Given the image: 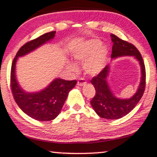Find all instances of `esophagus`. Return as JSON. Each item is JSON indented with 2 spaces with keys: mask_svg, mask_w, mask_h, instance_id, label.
I'll return each instance as SVG.
<instances>
[{
  "mask_svg": "<svg viewBox=\"0 0 157 157\" xmlns=\"http://www.w3.org/2000/svg\"><path fill=\"white\" fill-rule=\"evenodd\" d=\"M86 83V80H84L83 78H80V79H79L78 81H77V85L79 86H82L85 85Z\"/></svg>",
  "mask_w": 157,
  "mask_h": 157,
  "instance_id": "1",
  "label": "esophagus"
}]
</instances>
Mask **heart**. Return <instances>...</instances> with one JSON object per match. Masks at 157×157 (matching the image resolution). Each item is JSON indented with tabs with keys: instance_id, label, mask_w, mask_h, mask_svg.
I'll list each match as a JSON object with an SVG mask.
<instances>
[{
	"instance_id": "1",
	"label": "heart",
	"mask_w": 157,
	"mask_h": 157,
	"mask_svg": "<svg viewBox=\"0 0 157 157\" xmlns=\"http://www.w3.org/2000/svg\"><path fill=\"white\" fill-rule=\"evenodd\" d=\"M109 55V48L102 44L98 39H89L80 43L72 53L76 61L84 62L83 69L89 75L101 73L106 65ZM66 67L71 72H77L78 67L75 63L67 62Z\"/></svg>"
}]
</instances>
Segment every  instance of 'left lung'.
Masks as SVG:
<instances>
[{
    "mask_svg": "<svg viewBox=\"0 0 157 157\" xmlns=\"http://www.w3.org/2000/svg\"><path fill=\"white\" fill-rule=\"evenodd\" d=\"M110 36L113 43L112 59H115L121 56H132L139 62L141 68L139 86L135 94L129 98L116 97L110 89L108 83V78L111 71L110 65H106L101 73L91 80L96 91L95 96L91 101V105L94 112L101 118L116 120L128 114L142 98L145 87V67L142 55L135 46L119 39L114 34H110Z\"/></svg>",
    "mask_w": 157,
    "mask_h": 157,
    "instance_id": "obj_1",
    "label": "left lung"
}]
</instances>
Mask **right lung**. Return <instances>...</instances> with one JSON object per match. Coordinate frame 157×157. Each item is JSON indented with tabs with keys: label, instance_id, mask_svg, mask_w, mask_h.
Wrapping results in <instances>:
<instances>
[{
	"label": "right lung",
	"instance_id": "add662e5",
	"mask_svg": "<svg viewBox=\"0 0 157 157\" xmlns=\"http://www.w3.org/2000/svg\"><path fill=\"white\" fill-rule=\"evenodd\" d=\"M56 31L47 33L26 43L17 53L12 65L11 88L13 97L20 109L27 115L39 121L53 120L61 112L68 92L75 86L76 80L55 78L43 89L26 92L20 86L16 77V63L18 58L26 56L54 39Z\"/></svg>",
	"mask_w": 157,
	"mask_h": 157
}]
</instances>
